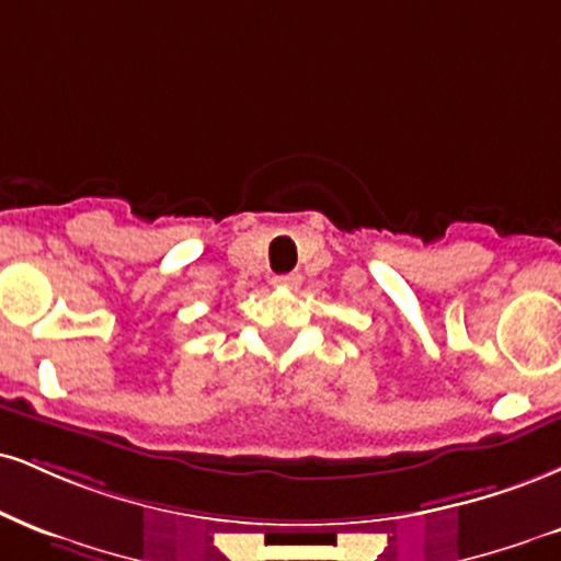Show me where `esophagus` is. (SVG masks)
I'll use <instances>...</instances> for the list:
<instances>
[{"label":"esophagus","instance_id":"obj_1","mask_svg":"<svg viewBox=\"0 0 561 561\" xmlns=\"http://www.w3.org/2000/svg\"><path fill=\"white\" fill-rule=\"evenodd\" d=\"M274 285H276V287L295 289V287L300 285V274H279V276H274Z\"/></svg>","mask_w":561,"mask_h":561}]
</instances>
